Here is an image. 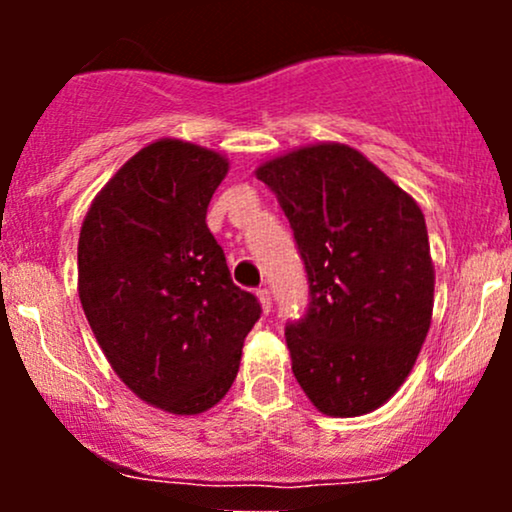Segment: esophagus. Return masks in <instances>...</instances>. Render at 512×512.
I'll return each mask as SVG.
<instances>
[{
  "instance_id": "esophagus-1",
  "label": "esophagus",
  "mask_w": 512,
  "mask_h": 512,
  "mask_svg": "<svg viewBox=\"0 0 512 512\" xmlns=\"http://www.w3.org/2000/svg\"><path fill=\"white\" fill-rule=\"evenodd\" d=\"M257 301H260L262 313L269 315V310H272V298H269V291H267V289L257 291Z\"/></svg>"
}]
</instances>
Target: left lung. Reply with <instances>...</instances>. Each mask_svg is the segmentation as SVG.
I'll return each instance as SVG.
<instances>
[{
    "label": "left lung",
    "mask_w": 512,
    "mask_h": 512,
    "mask_svg": "<svg viewBox=\"0 0 512 512\" xmlns=\"http://www.w3.org/2000/svg\"><path fill=\"white\" fill-rule=\"evenodd\" d=\"M255 175L279 199L308 272V313L286 327L298 385L327 416L383 407L431 327L436 272L419 204L337 142L269 158Z\"/></svg>",
    "instance_id": "1"
}]
</instances>
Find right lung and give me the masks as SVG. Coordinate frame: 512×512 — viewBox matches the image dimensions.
<instances>
[{"mask_svg": "<svg viewBox=\"0 0 512 512\" xmlns=\"http://www.w3.org/2000/svg\"><path fill=\"white\" fill-rule=\"evenodd\" d=\"M226 173L219 151L158 139L105 182L81 223L88 325L117 378L170 414H202L226 397L262 313L207 228Z\"/></svg>", "mask_w": 512, "mask_h": 512, "instance_id": "add662e5", "label": "right lung"}]
</instances>
